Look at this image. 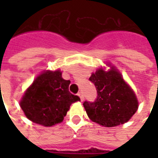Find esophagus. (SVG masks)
Returning a JSON list of instances; mask_svg holds the SVG:
<instances>
[{
	"label": "esophagus",
	"instance_id": "34e87169",
	"mask_svg": "<svg viewBox=\"0 0 158 158\" xmlns=\"http://www.w3.org/2000/svg\"><path fill=\"white\" fill-rule=\"evenodd\" d=\"M78 95H79V96L80 97V100H81V101H84V98H85V96H84V93H83L82 91H80V92H79Z\"/></svg>",
	"mask_w": 158,
	"mask_h": 158
}]
</instances>
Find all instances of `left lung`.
I'll return each instance as SVG.
<instances>
[{
  "instance_id": "left-lung-1",
  "label": "left lung",
  "mask_w": 158,
  "mask_h": 158,
  "mask_svg": "<svg viewBox=\"0 0 158 158\" xmlns=\"http://www.w3.org/2000/svg\"><path fill=\"white\" fill-rule=\"evenodd\" d=\"M89 80L96 86L97 96L94 102L83 105L93 122L104 127H115L129 121L138 108V101L133 89L116 69L106 72L98 69Z\"/></svg>"
}]
</instances>
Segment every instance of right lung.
Returning <instances> with one entry per match:
<instances>
[{
	"instance_id": "add662e5",
	"label": "right lung",
	"mask_w": 158,
	"mask_h": 158,
	"mask_svg": "<svg viewBox=\"0 0 158 158\" xmlns=\"http://www.w3.org/2000/svg\"><path fill=\"white\" fill-rule=\"evenodd\" d=\"M70 80L62 79V73L46 71L35 79L20 102L26 117L35 123L52 126L61 123L71 104L80 101L69 92Z\"/></svg>"
}]
</instances>
